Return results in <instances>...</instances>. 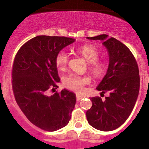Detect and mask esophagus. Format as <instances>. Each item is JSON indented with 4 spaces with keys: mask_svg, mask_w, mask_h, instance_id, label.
<instances>
[{
    "mask_svg": "<svg viewBox=\"0 0 149 149\" xmlns=\"http://www.w3.org/2000/svg\"><path fill=\"white\" fill-rule=\"evenodd\" d=\"M76 98H77V101H80V100L82 99V98H84V95H82L77 94V95H76Z\"/></svg>",
    "mask_w": 149,
    "mask_h": 149,
    "instance_id": "1",
    "label": "esophagus"
}]
</instances>
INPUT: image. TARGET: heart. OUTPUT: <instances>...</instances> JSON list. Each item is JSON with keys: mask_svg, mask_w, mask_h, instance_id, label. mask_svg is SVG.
Instances as JSON below:
<instances>
[{"mask_svg": "<svg viewBox=\"0 0 149 149\" xmlns=\"http://www.w3.org/2000/svg\"><path fill=\"white\" fill-rule=\"evenodd\" d=\"M77 52L84 56V59L90 64L89 68L95 77H101L104 75L107 65L105 62L98 60L99 58V51L95 47L90 45H85L77 48ZM68 58L69 56L65 50H61L56 54L55 64L58 70H65L68 65ZM90 82V78L87 76H79L77 74H70L63 80V84L65 87L77 93L82 92L84 86Z\"/></svg>", "mask_w": 149, "mask_h": 149, "instance_id": "obj_1", "label": "heart"}]
</instances>
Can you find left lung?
<instances>
[{"label": "left lung", "instance_id": "1", "mask_svg": "<svg viewBox=\"0 0 149 149\" xmlns=\"http://www.w3.org/2000/svg\"><path fill=\"white\" fill-rule=\"evenodd\" d=\"M86 38L101 40L107 50L108 68L96 89L101 93H110L104 101L99 97L90 98L93 106L86 111V119L97 130L113 131L127 120L137 100L139 91L137 63L127 46L115 38H108L106 34Z\"/></svg>", "mask_w": 149, "mask_h": 149}]
</instances>
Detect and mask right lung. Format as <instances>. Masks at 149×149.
I'll list each match as a JSON object with an SVG mask.
<instances>
[{
	"label": "right lung",
	"mask_w": 149,
	"mask_h": 149,
	"mask_svg": "<svg viewBox=\"0 0 149 149\" xmlns=\"http://www.w3.org/2000/svg\"><path fill=\"white\" fill-rule=\"evenodd\" d=\"M74 42L64 36H37L22 46L14 60L12 76L17 104L30 122L45 131L66 126L75 106V94L66 89L48 95L60 81L56 54Z\"/></svg>",
	"instance_id": "right-lung-1"
}]
</instances>
